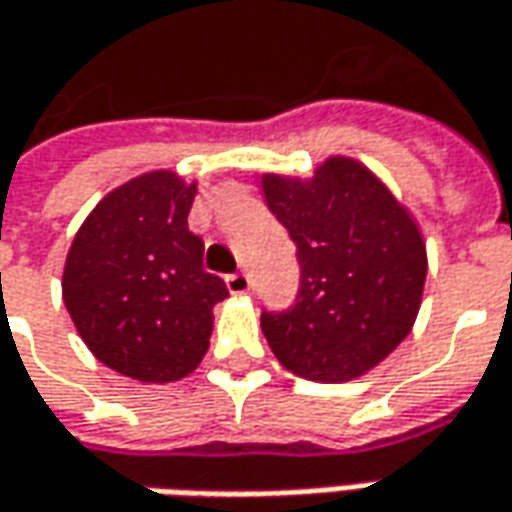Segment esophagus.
<instances>
[{"mask_svg": "<svg viewBox=\"0 0 512 512\" xmlns=\"http://www.w3.org/2000/svg\"><path fill=\"white\" fill-rule=\"evenodd\" d=\"M225 285L233 296H245L247 290H250V276L247 273H230L225 279Z\"/></svg>", "mask_w": 512, "mask_h": 512, "instance_id": "obj_1", "label": "esophagus"}]
</instances>
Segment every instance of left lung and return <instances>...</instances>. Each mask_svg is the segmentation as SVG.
Segmentation results:
<instances>
[{
	"label": "left lung",
	"instance_id": "obj_1",
	"mask_svg": "<svg viewBox=\"0 0 512 512\" xmlns=\"http://www.w3.org/2000/svg\"><path fill=\"white\" fill-rule=\"evenodd\" d=\"M262 187L302 270L296 302L262 313L270 350L310 382L362 376L416 322L427 276L419 227L370 170L342 156L307 182L265 176Z\"/></svg>",
	"mask_w": 512,
	"mask_h": 512
}]
</instances>
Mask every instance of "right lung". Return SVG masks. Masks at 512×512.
<instances>
[{"instance_id":"right-lung-1","label":"right lung","mask_w":512,"mask_h":512,"mask_svg":"<svg viewBox=\"0 0 512 512\" xmlns=\"http://www.w3.org/2000/svg\"><path fill=\"white\" fill-rule=\"evenodd\" d=\"M196 185L156 170L93 207L70 245L62 296L90 353L136 382H176L210 344L227 285L187 230Z\"/></svg>"}]
</instances>
